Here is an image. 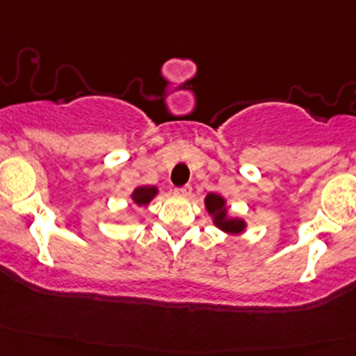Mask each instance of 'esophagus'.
I'll use <instances>...</instances> for the list:
<instances>
[{"instance_id": "34e87169", "label": "esophagus", "mask_w": 356, "mask_h": 356, "mask_svg": "<svg viewBox=\"0 0 356 356\" xmlns=\"http://www.w3.org/2000/svg\"><path fill=\"white\" fill-rule=\"evenodd\" d=\"M191 193H193V187H191L189 184L177 187V189H175V194H177V196H182V197H189Z\"/></svg>"}]
</instances>
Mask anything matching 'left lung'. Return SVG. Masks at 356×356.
Wrapping results in <instances>:
<instances>
[{"mask_svg": "<svg viewBox=\"0 0 356 356\" xmlns=\"http://www.w3.org/2000/svg\"><path fill=\"white\" fill-rule=\"evenodd\" d=\"M204 204H206V209H208V213L213 216V222L218 226V228L222 229V232L229 233V235H240V233L245 232L247 222L240 220V218L228 216L226 201L225 197L220 196V194L209 193L204 199Z\"/></svg>", "mask_w": 356, "mask_h": 356, "instance_id": "1", "label": "left lung"}]
</instances>
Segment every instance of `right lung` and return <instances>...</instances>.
<instances>
[{
	"label": "right lung",
	"mask_w": 356,
	"mask_h": 356,
	"mask_svg": "<svg viewBox=\"0 0 356 356\" xmlns=\"http://www.w3.org/2000/svg\"><path fill=\"white\" fill-rule=\"evenodd\" d=\"M159 189L154 186H140L131 193V199L136 206H147L155 196H157Z\"/></svg>",
	"instance_id": "right-lung-1"
}]
</instances>
